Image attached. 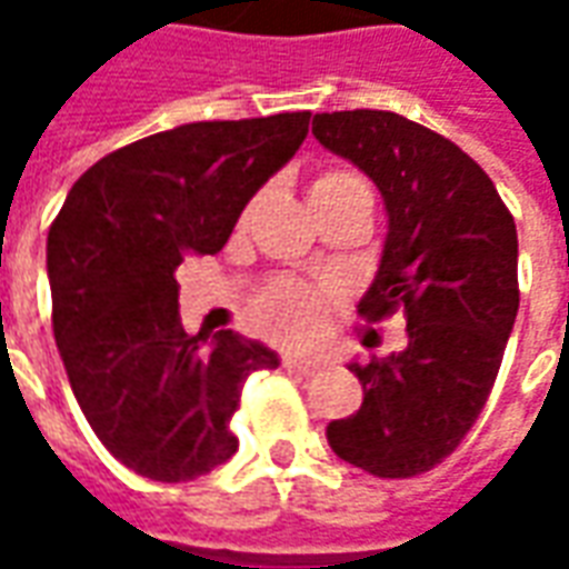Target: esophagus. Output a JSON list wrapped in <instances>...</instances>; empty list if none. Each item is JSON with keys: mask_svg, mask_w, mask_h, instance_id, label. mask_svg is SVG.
Segmentation results:
<instances>
[{"mask_svg": "<svg viewBox=\"0 0 569 569\" xmlns=\"http://www.w3.org/2000/svg\"><path fill=\"white\" fill-rule=\"evenodd\" d=\"M283 369L289 375H301V378H310L313 371L320 369V362L317 359H301V357H286L283 359Z\"/></svg>", "mask_w": 569, "mask_h": 569, "instance_id": "1", "label": "esophagus"}]
</instances>
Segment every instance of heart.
Instances as JSON below:
<instances>
[{"label":"heart","instance_id":"b5f03b06","mask_svg":"<svg viewBox=\"0 0 569 569\" xmlns=\"http://www.w3.org/2000/svg\"><path fill=\"white\" fill-rule=\"evenodd\" d=\"M332 200H359L371 207L369 179L350 167H329L310 182V207ZM329 301L320 289L301 283H273L252 301V322L264 338L280 345L308 341L320 329Z\"/></svg>","mask_w":569,"mask_h":569}]
</instances>
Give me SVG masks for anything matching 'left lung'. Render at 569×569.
<instances>
[{
	"label": "left lung",
	"mask_w": 569,
	"mask_h": 569,
	"mask_svg": "<svg viewBox=\"0 0 569 569\" xmlns=\"http://www.w3.org/2000/svg\"><path fill=\"white\" fill-rule=\"evenodd\" d=\"M313 137L369 176L390 219L359 317L375 326L399 310L408 322L406 350L350 362L362 408L326 436L371 476H420L457 451L497 381L518 313L515 219L490 176L418 121L322 112Z\"/></svg>",
	"instance_id": "8db88e82"
}]
</instances>
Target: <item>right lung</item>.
Segmentation results:
<instances>
[{"mask_svg":"<svg viewBox=\"0 0 569 569\" xmlns=\"http://www.w3.org/2000/svg\"><path fill=\"white\" fill-rule=\"evenodd\" d=\"M308 124L310 112H280L151 133L84 170L51 222L57 350L97 439L137 476L191 481L222 466L240 387L280 366L231 329L188 335L173 271L228 243Z\"/></svg>","mask_w":569,"mask_h":569,"instance_id":"1","label":"right lung"}]
</instances>
